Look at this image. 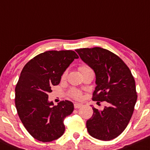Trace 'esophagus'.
I'll return each instance as SVG.
<instances>
[{
  "instance_id": "1",
  "label": "esophagus",
  "mask_w": 150,
  "mask_h": 150,
  "mask_svg": "<svg viewBox=\"0 0 150 150\" xmlns=\"http://www.w3.org/2000/svg\"><path fill=\"white\" fill-rule=\"evenodd\" d=\"M82 104L81 103H74V108L76 109V108H81L82 106Z\"/></svg>"
}]
</instances>
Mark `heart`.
<instances>
[{"instance_id": "heart-1", "label": "heart", "mask_w": 150, "mask_h": 150, "mask_svg": "<svg viewBox=\"0 0 150 150\" xmlns=\"http://www.w3.org/2000/svg\"><path fill=\"white\" fill-rule=\"evenodd\" d=\"M90 69H91L89 68L88 67L86 66V65H83V66H81L79 67V70H80L81 73H82V72H83V71H87V70H90ZM66 76H67V72H64V73L63 74V75H62V79H64L65 77H66ZM70 95L71 96L74 98L79 99V98H81V92L80 91L76 90V89H72V90H71V91H70Z\"/></svg>"}]
</instances>
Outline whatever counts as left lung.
Returning <instances> with one entry per match:
<instances>
[{"instance_id": "1", "label": "left lung", "mask_w": 150, "mask_h": 150, "mask_svg": "<svg viewBox=\"0 0 150 150\" xmlns=\"http://www.w3.org/2000/svg\"><path fill=\"white\" fill-rule=\"evenodd\" d=\"M76 52L95 72L93 100L108 104L102 110L93 107L87 130L94 138L111 140L123 132L133 113L137 98L134 77L120 57L105 49L83 48Z\"/></svg>"}]
</instances>
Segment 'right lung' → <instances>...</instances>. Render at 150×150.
Listing matches in <instances>:
<instances>
[{"mask_svg": "<svg viewBox=\"0 0 150 150\" xmlns=\"http://www.w3.org/2000/svg\"><path fill=\"white\" fill-rule=\"evenodd\" d=\"M79 57L72 50L47 51L32 59L22 70L16 87V107L28 132L43 142H52L64 134V120L74 110L73 103L61 101L54 105L48 99L52 86Z\"/></svg>", "mask_w": 150, "mask_h": 150, "instance_id": "obj_1", "label": "right lung"}]
</instances>
